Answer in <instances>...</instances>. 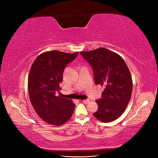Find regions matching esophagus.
<instances>
[{
    "label": "esophagus",
    "mask_w": 158,
    "mask_h": 158,
    "mask_svg": "<svg viewBox=\"0 0 158 158\" xmlns=\"http://www.w3.org/2000/svg\"><path fill=\"white\" fill-rule=\"evenodd\" d=\"M82 102H83L84 103L87 104V103H88L89 102V99H84V100H83Z\"/></svg>",
    "instance_id": "esophagus-1"
}]
</instances>
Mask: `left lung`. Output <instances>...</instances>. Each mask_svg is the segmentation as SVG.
<instances>
[{"label": "left lung", "mask_w": 158, "mask_h": 158, "mask_svg": "<svg viewBox=\"0 0 158 158\" xmlns=\"http://www.w3.org/2000/svg\"><path fill=\"white\" fill-rule=\"evenodd\" d=\"M92 66L94 82L105 87L102 98L96 100L94 117L103 123L116 120L125 111L132 92L131 74L122 57L105 48L80 52Z\"/></svg>", "instance_id": "left-lung-1"}]
</instances>
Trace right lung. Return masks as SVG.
Wrapping results in <instances>:
<instances>
[{
    "mask_svg": "<svg viewBox=\"0 0 158 158\" xmlns=\"http://www.w3.org/2000/svg\"><path fill=\"white\" fill-rule=\"evenodd\" d=\"M59 51L43 52L31 65L28 76V92L35 112L44 121L60 126L72 117L75 104L69 99L56 96L60 89L65 66L78 56Z\"/></svg>",
    "mask_w": 158,
    "mask_h": 158,
    "instance_id": "obj_1",
    "label": "right lung"
}]
</instances>
